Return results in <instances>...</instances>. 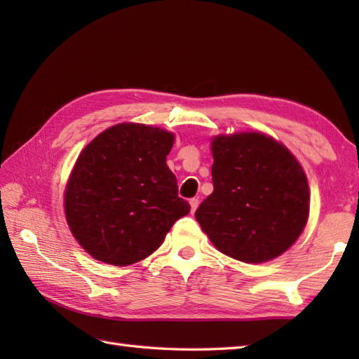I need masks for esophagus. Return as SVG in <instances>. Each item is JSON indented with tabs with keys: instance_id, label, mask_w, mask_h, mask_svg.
Segmentation results:
<instances>
[{
	"instance_id": "obj_1",
	"label": "esophagus",
	"mask_w": 359,
	"mask_h": 359,
	"mask_svg": "<svg viewBox=\"0 0 359 359\" xmlns=\"http://www.w3.org/2000/svg\"><path fill=\"white\" fill-rule=\"evenodd\" d=\"M189 205H191V211L194 212L197 210V207H199V199L193 197V199H189Z\"/></svg>"
}]
</instances>
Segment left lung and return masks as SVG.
<instances>
[{
	"mask_svg": "<svg viewBox=\"0 0 359 359\" xmlns=\"http://www.w3.org/2000/svg\"><path fill=\"white\" fill-rule=\"evenodd\" d=\"M212 191L196 219L224 255L259 264L293 245L310 208L307 177L290 151L257 133L212 140Z\"/></svg>",
	"mask_w": 359,
	"mask_h": 359,
	"instance_id": "1",
	"label": "left lung"
}]
</instances>
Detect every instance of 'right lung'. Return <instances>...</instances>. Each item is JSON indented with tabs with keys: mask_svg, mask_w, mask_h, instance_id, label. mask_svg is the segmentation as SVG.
Returning <instances> with one entry per match:
<instances>
[{
	"mask_svg": "<svg viewBox=\"0 0 359 359\" xmlns=\"http://www.w3.org/2000/svg\"><path fill=\"white\" fill-rule=\"evenodd\" d=\"M174 135L139 123L116 125L81 151L65 194L74 238L98 261L139 262L189 212L166 165Z\"/></svg>",
	"mask_w": 359,
	"mask_h": 359,
	"instance_id": "obj_1",
	"label": "right lung"
}]
</instances>
